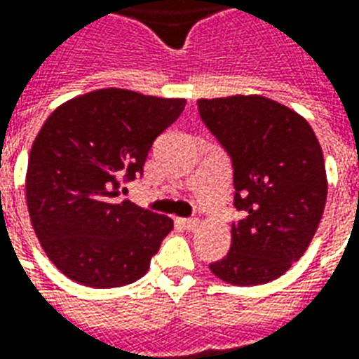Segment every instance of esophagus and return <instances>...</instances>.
I'll return each instance as SVG.
<instances>
[{
    "label": "esophagus",
    "mask_w": 359,
    "mask_h": 359,
    "mask_svg": "<svg viewBox=\"0 0 359 359\" xmlns=\"http://www.w3.org/2000/svg\"><path fill=\"white\" fill-rule=\"evenodd\" d=\"M179 224L182 226V229H186V231H194V229L199 226V222L196 218H180Z\"/></svg>",
    "instance_id": "34e87169"
}]
</instances>
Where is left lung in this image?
Masks as SVG:
<instances>
[{
  "instance_id": "obj_1",
  "label": "left lung",
  "mask_w": 359,
  "mask_h": 359,
  "mask_svg": "<svg viewBox=\"0 0 359 359\" xmlns=\"http://www.w3.org/2000/svg\"><path fill=\"white\" fill-rule=\"evenodd\" d=\"M199 116L231 158L229 252L209 265L237 286L275 280L305 254L327 198L324 154L301 114L264 95L198 100Z\"/></svg>"
}]
</instances>
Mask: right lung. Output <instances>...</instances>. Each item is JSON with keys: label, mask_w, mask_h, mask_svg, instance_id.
I'll use <instances>...</instances> for the list:
<instances>
[{"label": "right lung", "mask_w": 359, "mask_h": 359, "mask_svg": "<svg viewBox=\"0 0 359 359\" xmlns=\"http://www.w3.org/2000/svg\"><path fill=\"white\" fill-rule=\"evenodd\" d=\"M184 105L103 88L65 101L46 118L29 150L26 201L43 250L65 277L118 288L149 271L173 220L120 199V182L143 173L154 139Z\"/></svg>", "instance_id": "add662e5"}]
</instances>
